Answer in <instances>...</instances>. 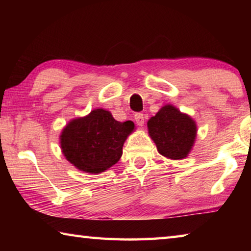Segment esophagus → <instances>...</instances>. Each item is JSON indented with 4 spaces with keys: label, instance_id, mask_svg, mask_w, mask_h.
<instances>
[{
    "label": "esophagus",
    "instance_id": "1",
    "mask_svg": "<svg viewBox=\"0 0 251 251\" xmlns=\"http://www.w3.org/2000/svg\"><path fill=\"white\" fill-rule=\"evenodd\" d=\"M135 121H136V124L139 125V126H143L144 125V114L142 113H136L135 115Z\"/></svg>",
    "mask_w": 251,
    "mask_h": 251
}]
</instances>
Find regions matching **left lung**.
Here are the masks:
<instances>
[{"label": "left lung", "instance_id": "obj_1", "mask_svg": "<svg viewBox=\"0 0 251 251\" xmlns=\"http://www.w3.org/2000/svg\"><path fill=\"white\" fill-rule=\"evenodd\" d=\"M147 125L151 139L163 156L182 159L192 150L197 133L196 124L174 106H164Z\"/></svg>", "mask_w": 251, "mask_h": 251}]
</instances>
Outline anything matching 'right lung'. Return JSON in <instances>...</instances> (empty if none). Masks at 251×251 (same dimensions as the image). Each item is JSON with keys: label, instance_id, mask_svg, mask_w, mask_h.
I'll list each match as a JSON object with an SVG mask.
<instances>
[{"label": "right lung", "instance_id": "obj_1", "mask_svg": "<svg viewBox=\"0 0 251 251\" xmlns=\"http://www.w3.org/2000/svg\"><path fill=\"white\" fill-rule=\"evenodd\" d=\"M134 123L114 120L105 109L70 122L61 135V147L66 159L79 171L99 174L120 160L123 145L134 129Z\"/></svg>", "mask_w": 251, "mask_h": 251}]
</instances>
